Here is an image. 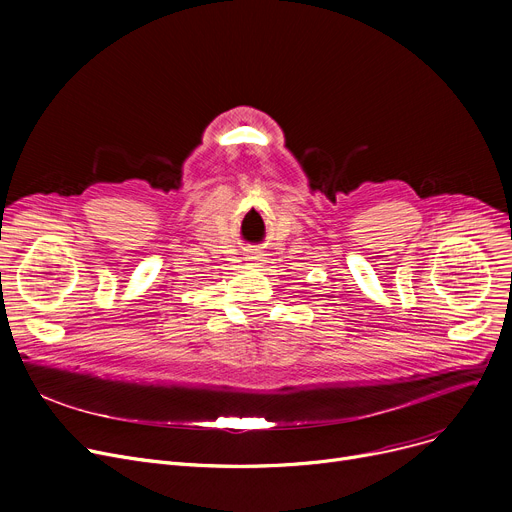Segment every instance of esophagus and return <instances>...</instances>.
Returning a JSON list of instances; mask_svg holds the SVG:
<instances>
[{
	"label": "esophagus",
	"mask_w": 512,
	"mask_h": 512,
	"mask_svg": "<svg viewBox=\"0 0 512 512\" xmlns=\"http://www.w3.org/2000/svg\"><path fill=\"white\" fill-rule=\"evenodd\" d=\"M247 259H249V261H255V263H257V261H261V255H259V253H249V257H247Z\"/></svg>",
	"instance_id": "1"
}]
</instances>
